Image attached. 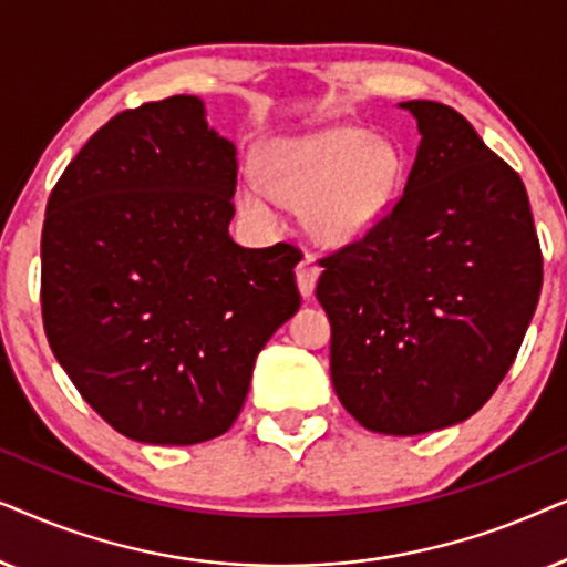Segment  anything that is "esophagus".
<instances>
[{
    "label": "esophagus",
    "instance_id": "34e87169",
    "mask_svg": "<svg viewBox=\"0 0 567 567\" xmlns=\"http://www.w3.org/2000/svg\"><path fill=\"white\" fill-rule=\"evenodd\" d=\"M317 278H320V266L312 260V255H305V260L297 266V286L301 297H312Z\"/></svg>",
    "mask_w": 567,
    "mask_h": 567
}]
</instances>
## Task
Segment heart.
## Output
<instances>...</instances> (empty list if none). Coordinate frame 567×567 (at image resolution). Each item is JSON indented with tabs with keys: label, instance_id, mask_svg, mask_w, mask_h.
Returning a JSON list of instances; mask_svg holds the SVG:
<instances>
[{
	"label": "heart",
	"instance_id": "obj_1",
	"mask_svg": "<svg viewBox=\"0 0 567 567\" xmlns=\"http://www.w3.org/2000/svg\"><path fill=\"white\" fill-rule=\"evenodd\" d=\"M402 181V154L361 128L281 138L266 152V177L247 169L237 200L247 219L278 227L281 200L301 206L320 245H351L377 227Z\"/></svg>",
	"mask_w": 567,
	"mask_h": 567
}]
</instances>
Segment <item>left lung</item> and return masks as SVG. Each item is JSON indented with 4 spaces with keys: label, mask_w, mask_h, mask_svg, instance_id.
<instances>
[{
    "label": "left lung",
    "mask_w": 567,
    "mask_h": 567,
    "mask_svg": "<svg viewBox=\"0 0 567 567\" xmlns=\"http://www.w3.org/2000/svg\"><path fill=\"white\" fill-rule=\"evenodd\" d=\"M421 144L405 190L355 243L320 260L330 377L363 429L417 436L467 421L498 390L542 291L518 173L472 123L408 100Z\"/></svg>",
    "instance_id": "8db88e82"
}]
</instances>
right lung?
I'll return each instance as SVG.
<instances>
[{
  "mask_svg": "<svg viewBox=\"0 0 567 567\" xmlns=\"http://www.w3.org/2000/svg\"><path fill=\"white\" fill-rule=\"evenodd\" d=\"M235 188V144L175 95L107 121L49 196L45 338L84 402L142 444L227 433L255 359L301 305L297 247L229 237Z\"/></svg>",
  "mask_w": 567,
  "mask_h": 567,
  "instance_id": "add662e5",
  "label": "right lung"
}]
</instances>
